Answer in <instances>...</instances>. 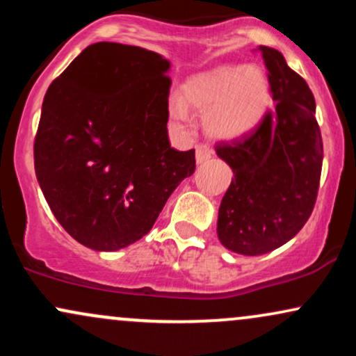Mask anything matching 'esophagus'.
<instances>
[{"label":"esophagus","mask_w":356,"mask_h":356,"mask_svg":"<svg viewBox=\"0 0 356 356\" xmlns=\"http://www.w3.org/2000/svg\"><path fill=\"white\" fill-rule=\"evenodd\" d=\"M211 157H212V149L209 145L199 144L195 147V161H197V164H204V162L209 161Z\"/></svg>","instance_id":"esophagus-1"}]
</instances>
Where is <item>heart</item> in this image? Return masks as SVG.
<instances>
[{"instance_id":"obj_1","label":"heart","mask_w":356,"mask_h":356,"mask_svg":"<svg viewBox=\"0 0 356 356\" xmlns=\"http://www.w3.org/2000/svg\"><path fill=\"white\" fill-rule=\"evenodd\" d=\"M269 102V81L257 67H219L184 83L182 99L172 97V120L187 125V105L206 113V127L214 137L236 138L257 125Z\"/></svg>"}]
</instances>
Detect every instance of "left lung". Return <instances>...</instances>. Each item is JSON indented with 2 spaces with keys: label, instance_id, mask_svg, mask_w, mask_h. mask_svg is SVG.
<instances>
[{
  "label": "left lung",
  "instance_id": "left-lung-1",
  "mask_svg": "<svg viewBox=\"0 0 356 356\" xmlns=\"http://www.w3.org/2000/svg\"><path fill=\"white\" fill-rule=\"evenodd\" d=\"M257 50L275 107L246 136L216 145L234 172L220 201L218 236L224 248L244 256L275 251L300 232L316 202L323 164L308 83L275 48Z\"/></svg>",
  "mask_w": 356,
  "mask_h": 356
}]
</instances>
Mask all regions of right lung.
I'll list each match as a JSON object with an SVG mask.
<instances>
[{"mask_svg":"<svg viewBox=\"0 0 356 356\" xmlns=\"http://www.w3.org/2000/svg\"><path fill=\"white\" fill-rule=\"evenodd\" d=\"M169 68L155 51L100 42L47 90L36 179L61 227L83 246L117 251L144 238L194 174V149L179 152L167 136Z\"/></svg>","mask_w":356,"mask_h":356,"instance_id":"obj_1","label":"right lung"}]
</instances>
